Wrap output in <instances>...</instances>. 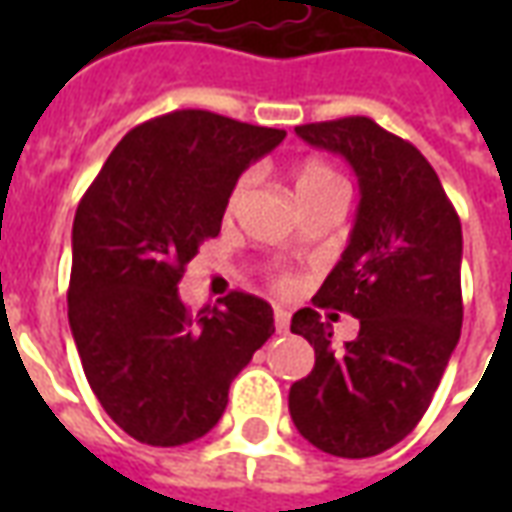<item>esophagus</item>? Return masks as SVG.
Listing matches in <instances>:
<instances>
[{"mask_svg": "<svg viewBox=\"0 0 512 512\" xmlns=\"http://www.w3.org/2000/svg\"><path fill=\"white\" fill-rule=\"evenodd\" d=\"M274 326H277V332H279V334L288 332V326H290V312H288V310H282V307H277V310H274Z\"/></svg>", "mask_w": 512, "mask_h": 512, "instance_id": "34e87169", "label": "esophagus"}]
</instances>
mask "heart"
<instances>
[{"label":"heart","mask_w":512,"mask_h":512,"mask_svg":"<svg viewBox=\"0 0 512 512\" xmlns=\"http://www.w3.org/2000/svg\"><path fill=\"white\" fill-rule=\"evenodd\" d=\"M249 186H252V175H244V178L235 183L233 194H230V211H233L238 202L244 200V194L249 191ZM293 191H296L299 205H307V202L318 200V197H326V194H340V191H343V180H340V175H337L329 164L312 158V161H304V164H299V167L293 169ZM277 288L288 290L290 279L279 277Z\"/></svg>","instance_id":"b5f03b06"}]
</instances>
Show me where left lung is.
Returning <instances> with one entry per match:
<instances>
[{"label": "left lung", "instance_id": "left-lung-1", "mask_svg": "<svg viewBox=\"0 0 512 512\" xmlns=\"http://www.w3.org/2000/svg\"><path fill=\"white\" fill-rule=\"evenodd\" d=\"M296 134L340 153L359 178L351 241L312 304L351 311L360 334L334 349L314 307L293 315L290 332L315 348V367L290 386V417L318 450L370 458L417 428L458 345L461 219L428 158L370 117Z\"/></svg>", "mask_w": 512, "mask_h": 512}]
</instances>
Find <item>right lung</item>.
I'll return each instance as SVG.
<instances>
[{
	"instance_id": "obj_1",
	"label": "right lung",
	"mask_w": 512,
	"mask_h": 512,
	"mask_svg": "<svg viewBox=\"0 0 512 512\" xmlns=\"http://www.w3.org/2000/svg\"><path fill=\"white\" fill-rule=\"evenodd\" d=\"M285 131L180 109L131 128L73 219L68 321L98 403L153 447L200 439L233 378L274 334L268 301L244 290L191 318L189 260L222 230L235 183Z\"/></svg>"
}]
</instances>
